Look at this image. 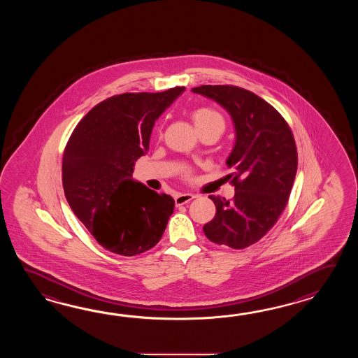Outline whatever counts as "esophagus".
I'll return each mask as SVG.
<instances>
[{"label": "esophagus", "mask_w": 358, "mask_h": 358, "mask_svg": "<svg viewBox=\"0 0 358 358\" xmlns=\"http://www.w3.org/2000/svg\"><path fill=\"white\" fill-rule=\"evenodd\" d=\"M194 197H196V196L189 194V193H182V194H178V196H176V205H185V203L190 202V201H192V199H193Z\"/></svg>", "instance_id": "obj_1"}]
</instances>
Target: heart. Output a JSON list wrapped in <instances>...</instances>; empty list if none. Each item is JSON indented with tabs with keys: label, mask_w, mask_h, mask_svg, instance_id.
<instances>
[{
	"label": "heart",
	"mask_w": 358,
	"mask_h": 358,
	"mask_svg": "<svg viewBox=\"0 0 358 358\" xmlns=\"http://www.w3.org/2000/svg\"><path fill=\"white\" fill-rule=\"evenodd\" d=\"M192 120L194 122L198 131L210 129V128H220L222 131L225 129V122L216 110L210 107H199L192 113ZM184 176L189 178L190 171L188 169L184 170Z\"/></svg>",
	"instance_id": "heart-1"
}]
</instances>
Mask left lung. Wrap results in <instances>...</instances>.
Masks as SVG:
<instances>
[{
  "label": "left lung",
  "mask_w": 358,
  "mask_h": 358,
  "mask_svg": "<svg viewBox=\"0 0 358 358\" xmlns=\"http://www.w3.org/2000/svg\"><path fill=\"white\" fill-rule=\"evenodd\" d=\"M192 92L213 99L236 127V145L227 164L234 173L230 201L210 196L216 215L203 227L220 245L243 250L274 227L289 199L297 173L296 141L278 110L253 92L236 85H201Z\"/></svg>",
  "instance_id": "8db88e82"
}]
</instances>
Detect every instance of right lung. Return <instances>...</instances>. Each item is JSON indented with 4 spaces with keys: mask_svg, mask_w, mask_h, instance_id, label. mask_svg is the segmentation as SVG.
Masks as SVG:
<instances>
[{
    "mask_svg": "<svg viewBox=\"0 0 358 358\" xmlns=\"http://www.w3.org/2000/svg\"><path fill=\"white\" fill-rule=\"evenodd\" d=\"M184 91L122 93L78 122L62 156V187L76 217L107 251L136 256L160 242L176 202L133 182L156 119Z\"/></svg>",
    "mask_w": 358,
    "mask_h": 358,
    "instance_id": "1",
    "label": "right lung"
}]
</instances>
